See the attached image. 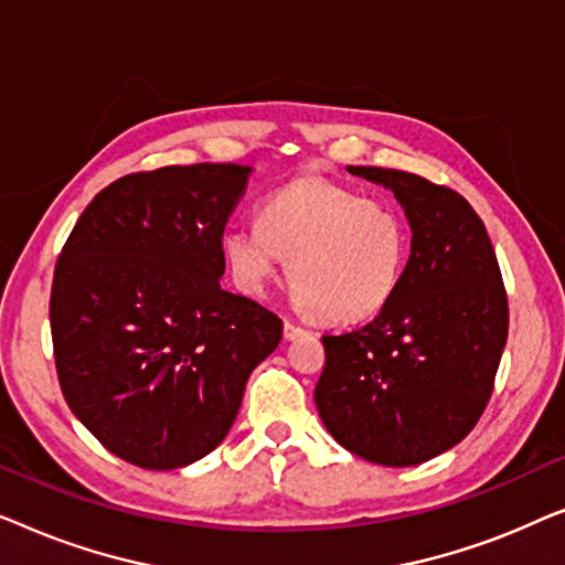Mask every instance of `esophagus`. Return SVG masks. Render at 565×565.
Instances as JSON below:
<instances>
[{
  "label": "esophagus",
  "mask_w": 565,
  "mask_h": 565,
  "mask_svg": "<svg viewBox=\"0 0 565 565\" xmlns=\"http://www.w3.org/2000/svg\"><path fill=\"white\" fill-rule=\"evenodd\" d=\"M282 334H285V339H298V337L306 334V329L298 327V323H292V321H285Z\"/></svg>",
  "instance_id": "esophagus-1"
}]
</instances>
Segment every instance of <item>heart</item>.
Wrapping results in <instances>:
<instances>
[{
  "mask_svg": "<svg viewBox=\"0 0 565 565\" xmlns=\"http://www.w3.org/2000/svg\"><path fill=\"white\" fill-rule=\"evenodd\" d=\"M236 288L259 296L280 269L298 306L321 323L381 311L408 257V226L388 200L367 198L321 174H300L262 200L257 226L223 234Z\"/></svg>",
  "mask_w": 565,
  "mask_h": 565,
  "instance_id": "heart-1",
  "label": "heart"
}]
</instances>
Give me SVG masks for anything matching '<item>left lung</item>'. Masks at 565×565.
Listing matches in <instances>:
<instances>
[{"instance_id":"1","label":"left lung","mask_w":565,"mask_h":565,"mask_svg":"<svg viewBox=\"0 0 565 565\" xmlns=\"http://www.w3.org/2000/svg\"><path fill=\"white\" fill-rule=\"evenodd\" d=\"M347 172L393 190L412 257L362 329L323 334L313 398L329 435L377 466H419L476 427L509 334V303L483 221L460 192L381 167Z\"/></svg>"}]
</instances>
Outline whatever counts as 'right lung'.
<instances>
[{"label": "right lung", "instance_id": "obj_1", "mask_svg": "<svg viewBox=\"0 0 565 565\" xmlns=\"http://www.w3.org/2000/svg\"><path fill=\"white\" fill-rule=\"evenodd\" d=\"M249 167L120 177L84 207L51 285L56 373L76 419L120 460L190 466L228 435L280 316L221 288L223 228Z\"/></svg>", "mask_w": 565, "mask_h": 565}]
</instances>
